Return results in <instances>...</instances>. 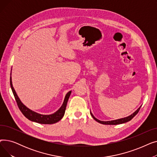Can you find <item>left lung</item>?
I'll use <instances>...</instances> for the list:
<instances>
[{
  "label": "left lung",
  "mask_w": 157,
  "mask_h": 157,
  "mask_svg": "<svg viewBox=\"0 0 157 157\" xmlns=\"http://www.w3.org/2000/svg\"><path fill=\"white\" fill-rule=\"evenodd\" d=\"M141 105L139 107V108L134 112L132 114H130V116L125 117V118H120V119H117V120H111V121H101L97 119L94 115L92 113V112H90V114H91L92 117H93V118L97 121V122L101 123V124H104V125H118V124H122V123H124L126 122H128L129 121H130L138 113L140 108H141Z\"/></svg>",
  "instance_id": "left-lung-1"
}]
</instances>
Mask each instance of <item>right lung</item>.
<instances>
[{"label":"right lung","instance_id":"right-lung-1","mask_svg":"<svg viewBox=\"0 0 157 157\" xmlns=\"http://www.w3.org/2000/svg\"><path fill=\"white\" fill-rule=\"evenodd\" d=\"M10 85H11L12 92L14 96L15 100L16 102H17L18 108L21 111V112L22 113V114L29 120L36 122V123H41V124H53V123L59 121L63 118V115L65 114L66 105H67V101L69 100V98L72 92V91H69V92H67V94H66L63 102L62 106L59 108V109H58L56 112L51 114H41L30 109L29 108H27V106L25 105L21 102L18 96L17 95V94H16L15 90L13 86L11 76L10 77Z\"/></svg>","mask_w":157,"mask_h":157}]
</instances>
